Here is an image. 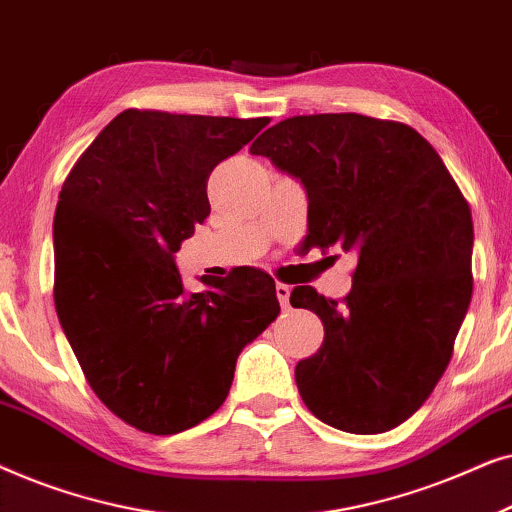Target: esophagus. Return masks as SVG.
<instances>
[{
  "mask_svg": "<svg viewBox=\"0 0 512 512\" xmlns=\"http://www.w3.org/2000/svg\"><path fill=\"white\" fill-rule=\"evenodd\" d=\"M275 293H277V300H279V305L284 307H289V298H291V286L289 284H277L275 286Z\"/></svg>",
  "mask_w": 512,
  "mask_h": 512,
  "instance_id": "esophagus-1",
  "label": "esophagus"
}]
</instances>
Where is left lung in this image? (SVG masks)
I'll return each instance as SVG.
<instances>
[{
  "label": "left lung",
  "instance_id": "8db88e82",
  "mask_svg": "<svg viewBox=\"0 0 512 512\" xmlns=\"http://www.w3.org/2000/svg\"><path fill=\"white\" fill-rule=\"evenodd\" d=\"M251 153L305 186V247L359 256L340 303L312 286L291 291V305L324 324L317 354L296 366L300 396L333 429H396L443 377L471 303V207L436 149L405 123L293 116Z\"/></svg>",
  "mask_w": 512,
  "mask_h": 512
}]
</instances>
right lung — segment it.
Masks as SVG:
<instances>
[{"mask_svg":"<svg viewBox=\"0 0 512 512\" xmlns=\"http://www.w3.org/2000/svg\"><path fill=\"white\" fill-rule=\"evenodd\" d=\"M268 123L125 109L62 184L55 310L97 398L139 431L172 436L214 415L237 356L277 319L265 272L186 293L174 263L209 216V174Z\"/></svg>","mask_w":512,"mask_h":512,"instance_id":"1","label":"right lung"}]
</instances>
